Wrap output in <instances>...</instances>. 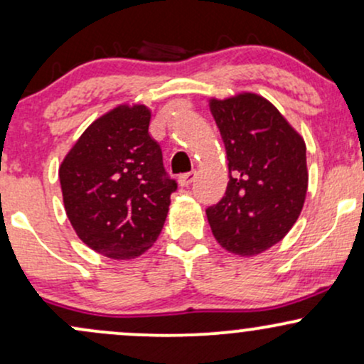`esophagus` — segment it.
I'll use <instances>...</instances> for the list:
<instances>
[{
	"label": "esophagus",
	"mask_w": 364,
	"mask_h": 364,
	"mask_svg": "<svg viewBox=\"0 0 364 364\" xmlns=\"http://www.w3.org/2000/svg\"><path fill=\"white\" fill-rule=\"evenodd\" d=\"M195 176H196V173H195V171H190V173H185V174H181V176L178 178L179 185H181V186H188V185H191V181H193Z\"/></svg>",
	"instance_id": "obj_1"
}]
</instances>
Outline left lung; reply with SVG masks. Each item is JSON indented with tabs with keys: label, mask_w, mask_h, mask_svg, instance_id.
Segmentation results:
<instances>
[{
	"label": "left lung",
	"mask_w": 364,
	"mask_h": 364,
	"mask_svg": "<svg viewBox=\"0 0 364 364\" xmlns=\"http://www.w3.org/2000/svg\"><path fill=\"white\" fill-rule=\"evenodd\" d=\"M224 140L229 183L207 208L217 243L255 257L277 245L301 214L308 190L306 144L272 102L255 92L208 99Z\"/></svg>",
	"instance_id": "obj_1"
}]
</instances>
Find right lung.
<instances>
[{"label": "right lung", "mask_w": 364, "mask_h": 364, "mask_svg": "<svg viewBox=\"0 0 364 364\" xmlns=\"http://www.w3.org/2000/svg\"><path fill=\"white\" fill-rule=\"evenodd\" d=\"M150 116L145 104H118L89 124L60 166L63 203L75 232L112 260L147 252L176 190L149 135Z\"/></svg>", "instance_id": "add662e5"}]
</instances>
